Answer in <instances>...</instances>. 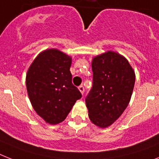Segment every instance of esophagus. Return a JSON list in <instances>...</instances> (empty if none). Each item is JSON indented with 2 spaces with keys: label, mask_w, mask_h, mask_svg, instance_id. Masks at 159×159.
Segmentation results:
<instances>
[{
  "label": "esophagus",
  "mask_w": 159,
  "mask_h": 159,
  "mask_svg": "<svg viewBox=\"0 0 159 159\" xmlns=\"http://www.w3.org/2000/svg\"><path fill=\"white\" fill-rule=\"evenodd\" d=\"M79 90L80 91L81 93L84 94V86H83V85H80V86L79 87Z\"/></svg>",
  "instance_id": "34e87169"
}]
</instances>
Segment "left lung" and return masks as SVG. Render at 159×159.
<instances>
[{"label": "left lung", "mask_w": 159, "mask_h": 159, "mask_svg": "<svg viewBox=\"0 0 159 159\" xmlns=\"http://www.w3.org/2000/svg\"><path fill=\"white\" fill-rule=\"evenodd\" d=\"M93 87L85 98L92 123L107 128L124 113L132 97L135 72L128 61L108 51L92 61Z\"/></svg>", "instance_id": "obj_1"}]
</instances>
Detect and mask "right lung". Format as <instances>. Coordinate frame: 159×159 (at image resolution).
Listing matches in <instances>:
<instances>
[{
    "mask_svg": "<svg viewBox=\"0 0 159 159\" xmlns=\"http://www.w3.org/2000/svg\"><path fill=\"white\" fill-rule=\"evenodd\" d=\"M70 65V56L51 48L38 55L27 70L26 84L30 102L48 124L63 121L82 97L72 84Z\"/></svg>",
    "mask_w": 159,
    "mask_h": 159,
    "instance_id": "add662e5",
    "label": "right lung"
}]
</instances>
